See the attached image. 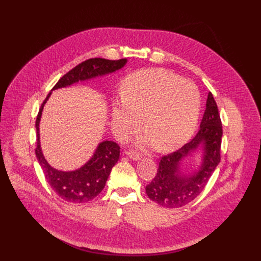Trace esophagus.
<instances>
[{"mask_svg": "<svg viewBox=\"0 0 261 261\" xmlns=\"http://www.w3.org/2000/svg\"><path fill=\"white\" fill-rule=\"evenodd\" d=\"M127 156H128L131 160H133V161H138V160L141 159V155H140L139 153H136V152H133V151L128 152V153H127Z\"/></svg>", "mask_w": 261, "mask_h": 261, "instance_id": "1", "label": "esophagus"}]
</instances>
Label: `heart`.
<instances>
[{
	"label": "heart",
	"mask_w": 261,
	"mask_h": 261,
	"mask_svg": "<svg viewBox=\"0 0 261 261\" xmlns=\"http://www.w3.org/2000/svg\"><path fill=\"white\" fill-rule=\"evenodd\" d=\"M200 114V94L196 86L164 69L138 71L122 85V100L111 108V127L121 140L148 130L138 144L162 151L180 147L194 134Z\"/></svg>",
	"instance_id": "heart-1"
}]
</instances>
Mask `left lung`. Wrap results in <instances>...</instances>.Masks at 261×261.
Returning <instances> with one entry per match:
<instances>
[{"label":"left lung","instance_id":"obj_1","mask_svg":"<svg viewBox=\"0 0 261 261\" xmlns=\"http://www.w3.org/2000/svg\"><path fill=\"white\" fill-rule=\"evenodd\" d=\"M222 134L218 107L210 92L199 131L179 150L161 158L156 176L145 187L148 198L168 208L184 206L196 198L220 163ZM196 153L201 163L188 170L185 161Z\"/></svg>","mask_w":261,"mask_h":261}]
</instances>
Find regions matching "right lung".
<instances>
[{
  "label": "right lung",
  "instance_id": "right-lung-1",
  "mask_svg": "<svg viewBox=\"0 0 261 261\" xmlns=\"http://www.w3.org/2000/svg\"><path fill=\"white\" fill-rule=\"evenodd\" d=\"M128 60L122 59L110 61L101 58L90 59L74 67L56 84L51 92L58 89L67 88L80 82H88L100 76L107 75L122 69ZM51 92L42 103L36 120L37 147L36 157L38 160L45 178L53 190L64 200L72 203H84L94 199L105 187L106 180L111 169L120 158V146L111 140L101 141L92 157L80 168L75 170H59L53 167L45 159L41 144L39 125L45 103L49 99Z\"/></svg>",
  "mask_w": 261,
  "mask_h": 261
}]
</instances>
